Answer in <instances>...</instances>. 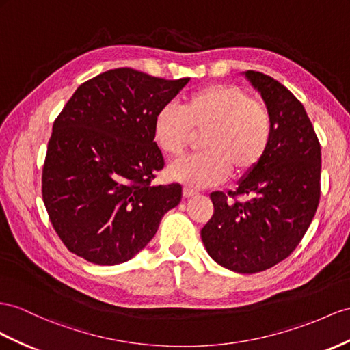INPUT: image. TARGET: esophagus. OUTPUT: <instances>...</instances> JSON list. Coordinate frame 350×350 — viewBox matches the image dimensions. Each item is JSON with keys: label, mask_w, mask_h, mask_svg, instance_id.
<instances>
[{"label": "esophagus", "mask_w": 350, "mask_h": 350, "mask_svg": "<svg viewBox=\"0 0 350 350\" xmlns=\"http://www.w3.org/2000/svg\"><path fill=\"white\" fill-rule=\"evenodd\" d=\"M193 195H198V191H195V189H191V187H183V196H186V198H191V196H193Z\"/></svg>", "instance_id": "obj_1"}]
</instances>
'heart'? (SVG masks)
Masks as SVG:
<instances>
[{"label": "heart", "instance_id": "obj_1", "mask_svg": "<svg viewBox=\"0 0 350 350\" xmlns=\"http://www.w3.org/2000/svg\"><path fill=\"white\" fill-rule=\"evenodd\" d=\"M272 130L267 107L234 84L195 90L183 107L167 103L154 120L155 140L170 158L183 155L195 134L204 133L200 140L202 154L178 161L168 170L174 180L195 187L223 182L230 168L237 176L252 172L266 155Z\"/></svg>", "mask_w": 350, "mask_h": 350}]
</instances>
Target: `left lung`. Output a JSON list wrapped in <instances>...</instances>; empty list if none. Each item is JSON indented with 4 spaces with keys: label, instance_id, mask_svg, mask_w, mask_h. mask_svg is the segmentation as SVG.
<instances>
[{
    "label": "left lung",
    "instance_id": "obj_1",
    "mask_svg": "<svg viewBox=\"0 0 350 350\" xmlns=\"http://www.w3.org/2000/svg\"><path fill=\"white\" fill-rule=\"evenodd\" d=\"M272 118L263 159L235 191L213 192L214 214L201 229L214 262L238 273L266 271L306 234L321 195V145L303 105L272 77L247 70ZM238 196H247L245 203Z\"/></svg>",
    "mask_w": 350,
    "mask_h": 350
}]
</instances>
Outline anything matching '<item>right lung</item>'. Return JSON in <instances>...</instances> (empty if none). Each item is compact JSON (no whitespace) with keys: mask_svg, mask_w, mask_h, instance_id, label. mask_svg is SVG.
Here are the masks:
<instances>
[{"mask_svg":"<svg viewBox=\"0 0 350 350\" xmlns=\"http://www.w3.org/2000/svg\"><path fill=\"white\" fill-rule=\"evenodd\" d=\"M187 83L111 69L79 85L62 109L42 167V201L70 253L103 266L127 262L180 202L178 183L152 185L164 168L154 120Z\"/></svg>","mask_w":350,"mask_h":350,"instance_id":"obj_1","label":"right lung"}]
</instances>
